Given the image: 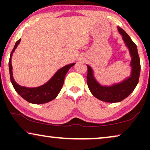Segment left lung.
<instances>
[{"label": "left lung", "instance_id": "left-lung-1", "mask_svg": "<svg viewBox=\"0 0 150 150\" xmlns=\"http://www.w3.org/2000/svg\"><path fill=\"white\" fill-rule=\"evenodd\" d=\"M117 29L119 33L122 35L123 40L126 44V46L129 49L132 58L130 63L132 70L130 77L120 83L115 84L112 86H102L96 81L91 67L87 65V83L90 91L98 99L111 103L122 101L134 91L139 83L141 70L140 59L136 44L132 42L130 36L124 31V30L119 26Z\"/></svg>", "mask_w": 150, "mask_h": 150}]
</instances>
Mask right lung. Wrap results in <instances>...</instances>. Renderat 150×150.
Segmentation results:
<instances>
[{
	"label": "right lung",
	"mask_w": 150,
	"mask_h": 150,
	"mask_svg": "<svg viewBox=\"0 0 150 150\" xmlns=\"http://www.w3.org/2000/svg\"><path fill=\"white\" fill-rule=\"evenodd\" d=\"M21 40V39L18 40L16 42L14 48L12 50L9 61V74L11 82L13 85V87L16 92L21 96L22 98L32 104H44L54 100L55 98L58 96L60 92L61 88L63 87V83L65 74L70 67L74 65V63L65 65L62 68L59 69L55 73V74L51 78L50 81H48L46 83L40 87L29 88L26 87H22L17 84L14 81L13 77V72H12V65H11V57L13 52L15 51L16 48H17L18 45Z\"/></svg>",
	"instance_id": "1"
}]
</instances>
